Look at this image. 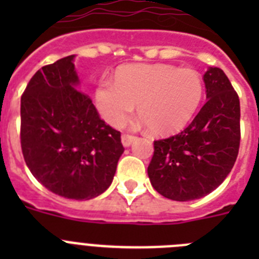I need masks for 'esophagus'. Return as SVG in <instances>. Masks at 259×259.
I'll return each mask as SVG.
<instances>
[{
    "label": "esophagus",
    "mask_w": 259,
    "mask_h": 259,
    "mask_svg": "<svg viewBox=\"0 0 259 259\" xmlns=\"http://www.w3.org/2000/svg\"><path fill=\"white\" fill-rule=\"evenodd\" d=\"M136 140V137L132 136V135H122V144L123 146L128 148V146H131V144Z\"/></svg>",
    "instance_id": "34e87169"
}]
</instances>
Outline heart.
I'll list each match as a JSON object with an SVG mask.
<instances>
[{
	"label": "heart",
	"instance_id": "1",
	"mask_svg": "<svg viewBox=\"0 0 259 259\" xmlns=\"http://www.w3.org/2000/svg\"><path fill=\"white\" fill-rule=\"evenodd\" d=\"M203 97V80L193 68L172 65H127L115 81L102 79L95 92L100 115L113 127H122L135 111L150 132L168 136L182 131L197 113Z\"/></svg>",
	"mask_w": 259,
	"mask_h": 259
}]
</instances>
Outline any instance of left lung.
Masks as SVG:
<instances>
[{
  "mask_svg": "<svg viewBox=\"0 0 259 259\" xmlns=\"http://www.w3.org/2000/svg\"><path fill=\"white\" fill-rule=\"evenodd\" d=\"M206 100L184 131L154 141L148 167L153 188L174 201L211 193L232 170L240 146V101L223 70L203 75Z\"/></svg>",
  "mask_w": 259,
  "mask_h": 259,
  "instance_id": "obj_1",
  "label": "left lung"
}]
</instances>
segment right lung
I'll return each instance as SVG.
<instances>
[{
  "label": "right lung",
  "mask_w": 259,
  "mask_h": 259,
  "mask_svg": "<svg viewBox=\"0 0 259 259\" xmlns=\"http://www.w3.org/2000/svg\"><path fill=\"white\" fill-rule=\"evenodd\" d=\"M74 59L44 66L29 80L20 100V144L45 188L84 201L109 188L124 148L120 132L105 124L92 100L77 91Z\"/></svg>",
  "instance_id": "right-lung-1"
}]
</instances>
